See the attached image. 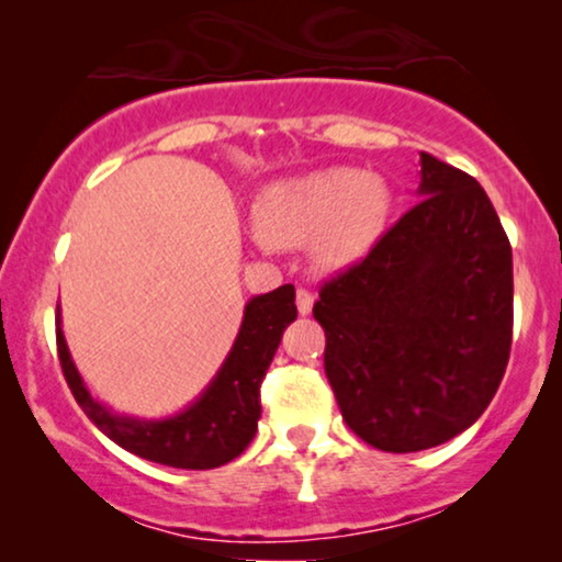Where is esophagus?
Instances as JSON below:
<instances>
[{"instance_id": "obj_1", "label": "esophagus", "mask_w": 562, "mask_h": 562, "mask_svg": "<svg viewBox=\"0 0 562 562\" xmlns=\"http://www.w3.org/2000/svg\"><path fill=\"white\" fill-rule=\"evenodd\" d=\"M312 306H314V296L306 289H299L296 291V310H299V314H302V317H306V314H312Z\"/></svg>"}]
</instances>
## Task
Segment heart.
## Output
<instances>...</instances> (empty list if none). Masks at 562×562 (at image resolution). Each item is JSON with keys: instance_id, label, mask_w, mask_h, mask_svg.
Listing matches in <instances>:
<instances>
[{"instance_id": "1", "label": "heart", "mask_w": 562, "mask_h": 562, "mask_svg": "<svg viewBox=\"0 0 562 562\" xmlns=\"http://www.w3.org/2000/svg\"><path fill=\"white\" fill-rule=\"evenodd\" d=\"M391 210L394 194L381 173L329 166L268 187L252 240L266 252L306 245L319 271L340 273L375 248Z\"/></svg>"}]
</instances>
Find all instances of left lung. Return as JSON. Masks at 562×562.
<instances>
[{
    "label": "left lung",
    "instance_id": "left-lung-1",
    "mask_svg": "<svg viewBox=\"0 0 562 562\" xmlns=\"http://www.w3.org/2000/svg\"><path fill=\"white\" fill-rule=\"evenodd\" d=\"M422 202L319 291L325 373L373 448L417 452L473 425L512 348V245L481 183L419 153Z\"/></svg>",
    "mask_w": 562,
    "mask_h": 562
}]
</instances>
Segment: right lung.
I'll use <instances>...</instances> for the list:
<instances>
[{
  "label": "right lung",
  "mask_w": 562,
  "mask_h": 562,
  "mask_svg": "<svg viewBox=\"0 0 562 562\" xmlns=\"http://www.w3.org/2000/svg\"><path fill=\"white\" fill-rule=\"evenodd\" d=\"M294 299L296 291L291 283L252 296L245 304L240 329L220 371L194 402L171 417H130L91 396L68 350L58 304L56 340L60 368L83 414L120 448L150 463L187 471L220 468L240 456L256 437L260 381L279 350L283 329L296 319Z\"/></svg>",
  "instance_id": "obj_1"
}]
</instances>
